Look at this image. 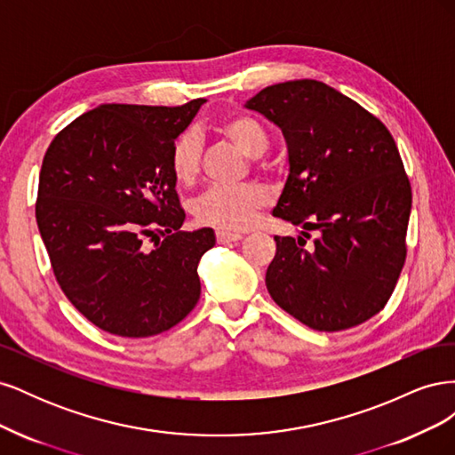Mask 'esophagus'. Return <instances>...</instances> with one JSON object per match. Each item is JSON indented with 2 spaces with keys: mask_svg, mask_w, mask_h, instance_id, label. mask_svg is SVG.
Returning a JSON list of instances; mask_svg holds the SVG:
<instances>
[{
  "mask_svg": "<svg viewBox=\"0 0 455 455\" xmlns=\"http://www.w3.org/2000/svg\"><path fill=\"white\" fill-rule=\"evenodd\" d=\"M243 235L241 233H235V231H224V229H218L216 231V241L220 244H228V243H235L239 241Z\"/></svg>",
  "mask_w": 455,
  "mask_h": 455,
  "instance_id": "esophagus-1",
  "label": "esophagus"
}]
</instances>
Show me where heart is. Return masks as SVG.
<instances>
[{"label": "heart", "mask_w": 455, "mask_h": 455, "mask_svg": "<svg viewBox=\"0 0 455 455\" xmlns=\"http://www.w3.org/2000/svg\"><path fill=\"white\" fill-rule=\"evenodd\" d=\"M218 131L237 146L244 156L259 157L269 149L267 129L249 114H231L218 123ZM171 171L176 182L191 184L201 171V139L194 131L182 132L171 148ZM267 204V194L258 184L216 186L196 201L194 214L201 224L224 231L249 228L256 214Z\"/></svg>", "instance_id": "1"}]
</instances>
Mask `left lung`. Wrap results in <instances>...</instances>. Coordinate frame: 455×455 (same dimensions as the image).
<instances>
[{"instance_id":"obj_1","label":"left lung","mask_w":455,"mask_h":455,"mask_svg":"<svg viewBox=\"0 0 455 455\" xmlns=\"http://www.w3.org/2000/svg\"><path fill=\"white\" fill-rule=\"evenodd\" d=\"M246 108L279 125L288 172L273 216L316 230L275 235L266 284L275 304L319 332L347 330L387 304L406 259L411 188L391 132L315 79L261 89Z\"/></svg>"}]
</instances>
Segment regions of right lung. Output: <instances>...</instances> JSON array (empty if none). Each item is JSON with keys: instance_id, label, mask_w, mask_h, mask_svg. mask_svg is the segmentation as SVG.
<instances>
[{"instance_id": "add662e5", "label": "right lung", "mask_w": 455, "mask_h": 455, "mask_svg": "<svg viewBox=\"0 0 455 455\" xmlns=\"http://www.w3.org/2000/svg\"><path fill=\"white\" fill-rule=\"evenodd\" d=\"M203 102L104 104L45 151L36 201L41 239L66 298L104 332L149 338L197 306V266L216 237L211 228L180 229L186 212L171 148Z\"/></svg>"}]
</instances>
